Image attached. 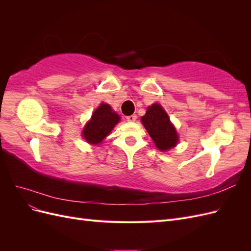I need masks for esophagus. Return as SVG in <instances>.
Here are the masks:
<instances>
[{
    "label": "esophagus",
    "instance_id": "1",
    "mask_svg": "<svg viewBox=\"0 0 251 251\" xmlns=\"http://www.w3.org/2000/svg\"><path fill=\"white\" fill-rule=\"evenodd\" d=\"M136 119H137V116H136V115H130V116L126 117V120L130 121V123H134Z\"/></svg>",
    "mask_w": 251,
    "mask_h": 251
}]
</instances>
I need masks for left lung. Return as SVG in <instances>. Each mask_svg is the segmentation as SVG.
Returning <instances> with one entry per match:
<instances>
[{
  "label": "left lung",
  "mask_w": 251,
  "mask_h": 251,
  "mask_svg": "<svg viewBox=\"0 0 251 251\" xmlns=\"http://www.w3.org/2000/svg\"><path fill=\"white\" fill-rule=\"evenodd\" d=\"M141 121L159 150H170L176 146L178 134L160 104L154 103L149 107Z\"/></svg>",
  "instance_id": "obj_1"
}]
</instances>
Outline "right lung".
<instances>
[{"instance_id": "obj_1", "label": "right lung", "mask_w": 251, "mask_h": 251, "mask_svg": "<svg viewBox=\"0 0 251 251\" xmlns=\"http://www.w3.org/2000/svg\"><path fill=\"white\" fill-rule=\"evenodd\" d=\"M120 120L107 103H101L93 113L92 118L83 128L82 136L89 143H100Z\"/></svg>"}]
</instances>
